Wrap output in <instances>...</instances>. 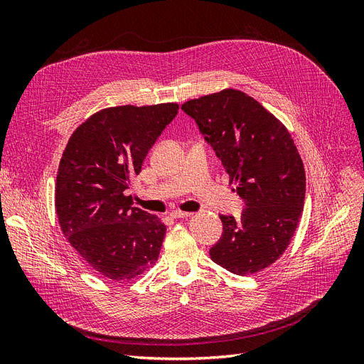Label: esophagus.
Wrapping results in <instances>:
<instances>
[{
    "instance_id": "1",
    "label": "esophagus",
    "mask_w": 364,
    "mask_h": 364,
    "mask_svg": "<svg viewBox=\"0 0 364 364\" xmlns=\"http://www.w3.org/2000/svg\"><path fill=\"white\" fill-rule=\"evenodd\" d=\"M170 215H171L173 218H188V217H191L193 214H191V213H185V211H178V209H176V211H171V213H170Z\"/></svg>"
}]
</instances>
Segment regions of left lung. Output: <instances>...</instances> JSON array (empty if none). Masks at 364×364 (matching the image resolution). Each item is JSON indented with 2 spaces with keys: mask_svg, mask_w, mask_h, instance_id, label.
Wrapping results in <instances>:
<instances>
[{
  "mask_svg": "<svg viewBox=\"0 0 364 364\" xmlns=\"http://www.w3.org/2000/svg\"><path fill=\"white\" fill-rule=\"evenodd\" d=\"M222 161L247 208L220 215L223 234L209 255L235 274L272 266L289 247L305 202V170L281 121L255 98L228 87L182 105Z\"/></svg>",
  "mask_w": 364,
  "mask_h": 364,
  "instance_id": "8db88e82",
  "label": "left lung"
}]
</instances>
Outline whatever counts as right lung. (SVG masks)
<instances>
[{"label": "right lung", "mask_w": 364, "mask_h": 364, "mask_svg": "<svg viewBox=\"0 0 364 364\" xmlns=\"http://www.w3.org/2000/svg\"><path fill=\"white\" fill-rule=\"evenodd\" d=\"M178 103L106 107L74 130L59 164L56 213L63 235L103 278L130 281L158 261L165 225L126 196Z\"/></svg>", "instance_id": "1"}]
</instances>
